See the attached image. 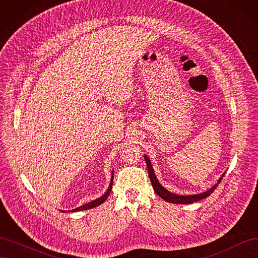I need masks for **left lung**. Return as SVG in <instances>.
I'll return each mask as SVG.
<instances>
[{
  "instance_id": "1",
  "label": "left lung",
  "mask_w": 258,
  "mask_h": 258,
  "mask_svg": "<svg viewBox=\"0 0 258 258\" xmlns=\"http://www.w3.org/2000/svg\"><path fill=\"white\" fill-rule=\"evenodd\" d=\"M144 159L146 162V166H147V171H148V175H150L151 178V182L153 185V188L155 190V192L158 195L159 197H161L163 200L167 201V202H171V204H176V205H188V204H192V202H197L199 200L205 199L207 197H209L211 194H212L215 188L217 187V185L220 184V182L222 181L223 176L225 175V172L222 174V176L218 178V181L216 184H214L212 187H211L210 189L204 191V192H200V194H194V195H177L174 192H171L169 191L167 188L163 187L159 181L157 176L155 174V171L153 169L152 166V162L150 160V158L147 157L146 155H144Z\"/></svg>"
}]
</instances>
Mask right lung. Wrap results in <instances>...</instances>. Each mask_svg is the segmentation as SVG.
<instances>
[{"label": "right lung", "instance_id": "right-lung-1", "mask_svg": "<svg viewBox=\"0 0 258 258\" xmlns=\"http://www.w3.org/2000/svg\"><path fill=\"white\" fill-rule=\"evenodd\" d=\"M113 179H114V169H113V172H112V177H111V182H110V185H108L106 191L101 196L100 198H97L95 200H92L90 202H88V204H85L79 208L76 209H73V210H70V211H67V212H77V211H83V210H89V209H92L95 207H98L100 205H102L103 202L106 200V198L108 197V195H110V192L112 191V187H113ZM61 212H66V211H62Z\"/></svg>", "mask_w": 258, "mask_h": 258}]
</instances>
